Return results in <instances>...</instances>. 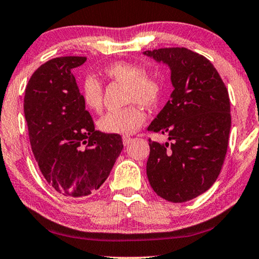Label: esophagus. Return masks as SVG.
I'll use <instances>...</instances> for the list:
<instances>
[{
    "label": "esophagus",
    "instance_id": "obj_1",
    "mask_svg": "<svg viewBox=\"0 0 259 259\" xmlns=\"http://www.w3.org/2000/svg\"><path fill=\"white\" fill-rule=\"evenodd\" d=\"M122 141H123V144H124V145H129L130 142H131V138L129 136H123Z\"/></svg>",
    "mask_w": 259,
    "mask_h": 259
}]
</instances>
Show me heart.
I'll return each instance as SVG.
<instances>
[{"instance_id":"obj_1","label":"heart","mask_w":259,"mask_h":259,"mask_svg":"<svg viewBox=\"0 0 259 259\" xmlns=\"http://www.w3.org/2000/svg\"><path fill=\"white\" fill-rule=\"evenodd\" d=\"M105 75L126 86V103H138L143 107H152L160 98V83L153 76L146 75L140 65L126 61H116L105 68ZM83 105L92 111L102 109V87L96 79L88 76L81 88ZM145 121V114L136 105L121 110L108 111L99 119L100 130L106 134L131 135L141 128Z\"/></svg>"}]
</instances>
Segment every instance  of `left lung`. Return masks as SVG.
I'll use <instances>...</instances> for the list:
<instances>
[{
  "label": "left lung",
  "mask_w": 259,
  "mask_h": 259,
  "mask_svg": "<svg viewBox=\"0 0 259 259\" xmlns=\"http://www.w3.org/2000/svg\"><path fill=\"white\" fill-rule=\"evenodd\" d=\"M143 55L167 65L175 88L148 126L169 141H149V183L167 201H190L209 190L221 172L231 126L228 91L213 64L191 50L167 48Z\"/></svg>",
  "instance_id": "1"
}]
</instances>
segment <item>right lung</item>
Returning a JSON list of instances; mask_svg holds the SVG:
<instances>
[{"instance_id": "obj_1", "label": "right lung", "mask_w": 259, "mask_h": 259, "mask_svg": "<svg viewBox=\"0 0 259 259\" xmlns=\"http://www.w3.org/2000/svg\"><path fill=\"white\" fill-rule=\"evenodd\" d=\"M86 57H60L36 69L25 88L24 115L33 156L45 180L64 196L82 199L101 187L123 149L119 135L95 130L73 69Z\"/></svg>"}]
</instances>
